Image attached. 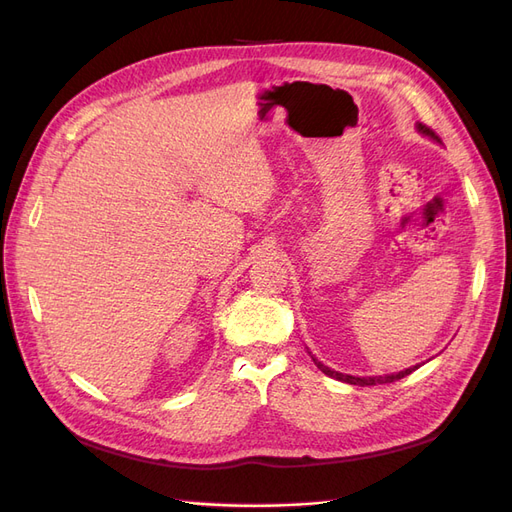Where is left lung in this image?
Segmentation results:
<instances>
[{"mask_svg":"<svg viewBox=\"0 0 512 512\" xmlns=\"http://www.w3.org/2000/svg\"><path fill=\"white\" fill-rule=\"evenodd\" d=\"M416 128H418V132L421 134H425V136H429V138H433V141H438L440 143V136L433 132L431 128H427L425 123H416ZM312 361L316 363V367L322 371V374H327L329 378H335V380H339V382H348V384H356V386H376V384H386V382H395V380H401V378H406V376H410L412 371L418 367V365H414V367H410V369H404V371H397V374H391V376H365V378H359V376H348V374H339V371H333L331 367H327V365H322L316 356H312Z\"/></svg>","mask_w":512,"mask_h":512,"instance_id":"left-lung-1","label":"left lung"}]
</instances>
